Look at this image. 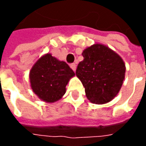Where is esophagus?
<instances>
[{
  "instance_id": "obj_1",
  "label": "esophagus",
  "mask_w": 146,
  "mask_h": 146,
  "mask_svg": "<svg viewBox=\"0 0 146 146\" xmlns=\"http://www.w3.org/2000/svg\"><path fill=\"white\" fill-rule=\"evenodd\" d=\"M70 67H71V69H72V70H73L74 72L76 71V64H75V63L71 64V65H70Z\"/></svg>"
}]
</instances>
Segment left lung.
<instances>
[{"instance_id":"obj_1","label":"left lung","mask_w":146,"mask_h":146,"mask_svg":"<svg viewBox=\"0 0 146 146\" xmlns=\"http://www.w3.org/2000/svg\"><path fill=\"white\" fill-rule=\"evenodd\" d=\"M84 60L76 70L89 101L106 104L119 93L125 77V63L119 54L102 44H95L82 52Z\"/></svg>"}]
</instances>
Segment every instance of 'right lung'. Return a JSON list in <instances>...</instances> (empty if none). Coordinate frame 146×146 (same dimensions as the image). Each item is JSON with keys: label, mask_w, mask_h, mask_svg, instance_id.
I'll list each match as a JSON object with an SVG mask.
<instances>
[{"label": "right lung", "mask_w": 146, "mask_h": 146, "mask_svg": "<svg viewBox=\"0 0 146 146\" xmlns=\"http://www.w3.org/2000/svg\"><path fill=\"white\" fill-rule=\"evenodd\" d=\"M74 76L65 62L47 53L34 63L29 77L33 93L42 101L52 103L62 98L67 84Z\"/></svg>", "instance_id": "add662e5"}]
</instances>
